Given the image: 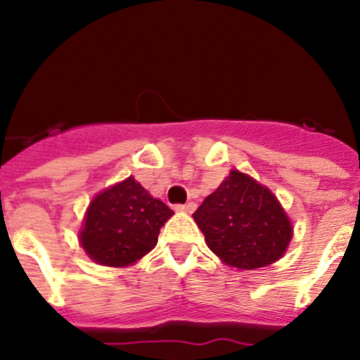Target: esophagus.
<instances>
[{
  "instance_id": "34e87169",
  "label": "esophagus",
  "mask_w": 360,
  "mask_h": 360,
  "mask_svg": "<svg viewBox=\"0 0 360 360\" xmlns=\"http://www.w3.org/2000/svg\"><path fill=\"white\" fill-rule=\"evenodd\" d=\"M195 209H197V205H195L193 202L179 203V205H176V210H177V212H193Z\"/></svg>"
}]
</instances>
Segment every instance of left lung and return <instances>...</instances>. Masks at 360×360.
<instances>
[{"label":"left lung","mask_w":360,"mask_h":360,"mask_svg":"<svg viewBox=\"0 0 360 360\" xmlns=\"http://www.w3.org/2000/svg\"><path fill=\"white\" fill-rule=\"evenodd\" d=\"M193 217L209 249L238 270L275 263L292 238V224L277 197L238 170H231Z\"/></svg>","instance_id":"8db88e82"}]
</instances>
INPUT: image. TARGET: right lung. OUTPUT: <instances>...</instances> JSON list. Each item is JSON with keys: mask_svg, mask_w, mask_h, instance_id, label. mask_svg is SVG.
<instances>
[{"mask_svg": "<svg viewBox=\"0 0 360 360\" xmlns=\"http://www.w3.org/2000/svg\"><path fill=\"white\" fill-rule=\"evenodd\" d=\"M172 214L130 176L90 202L79 242L96 263L129 266L157 245L160 228Z\"/></svg>", "mask_w": 360, "mask_h": 360, "instance_id": "1", "label": "right lung"}]
</instances>
